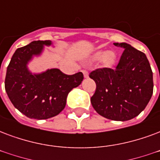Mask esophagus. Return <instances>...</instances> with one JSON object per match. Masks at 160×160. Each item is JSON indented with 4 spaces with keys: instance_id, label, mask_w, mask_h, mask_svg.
<instances>
[{
    "instance_id": "esophagus-1",
    "label": "esophagus",
    "mask_w": 160,
    "mask_h": 160,
    "mask_svg": "<svg viewBox=\"0 0 160 160\" xmlns=\"http://www.w3.org/2000/svg\"><path fill=\"white\" fill-rule=\"evenodd\" d=\"M82 73L84 74V76H85V78L89 77V73H88V71L86 70V69H83Z\"/></svg>"
}]
</instances>
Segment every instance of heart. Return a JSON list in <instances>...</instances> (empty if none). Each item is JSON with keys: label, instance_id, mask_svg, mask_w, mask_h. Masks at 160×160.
<instances>
[{"label": "heart", "instance_id": "1", "mask_svg": "<svg viewBox=\"0 0 160 160\" xmlns=\"http://www.w3.org/2000/svg\"><path fill=\"white\" fill-rule=\"evenodd\" d=\"M95 58L99 59L102 58V63L106 66H111L115 63L116 54L112 51H108V52H98L96 53Z\"/></svg>", "mask_w": 160, "mask_h": 160}]
</instances>
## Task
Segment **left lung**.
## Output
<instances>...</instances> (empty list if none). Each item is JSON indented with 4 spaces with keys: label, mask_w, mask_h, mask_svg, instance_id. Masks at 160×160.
Returning <instances> with one entry per match:
<instances>
[{
    "label": "left lung",
    "mask_w": 160,
    "mask_h": 160,
    "mask_svg": "<svg viewBox=\"0 0 160 160\" xmlns=\"http://www.w3.org/2000/svg\"><path fill=\"white\" fill-rule=\"evenodd\" d=\"M115 69L99 68L90 73L96 84L91 98L99 115L114 121L132 119L144 110L153 94V72L144 53L126 42Z\"/></svg>",
    "instance_id": "1"
}]
</instances>
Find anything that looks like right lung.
<instances>
[{
  "label": "right lung",
  "mask_w": 160,
  "mask_h": 160,
  "mask_svg": "<svg viewBox=\"0 0 160 160\" xmlns=\"http://www.w3.org/2000/svg\"><path fill=\"white\" fill-rule=\"evenodd\" d=\"M51 41H33L19 48L7 67L5 89L13 106L32 119H48L58 115L66 105L67 96L84 79L81 72L65 75L58 69L32 75L27 64L32 55L40 54L42 45Z\"/></svg>",
  "instance_id": "right-lung-1"
}]
</instances>
